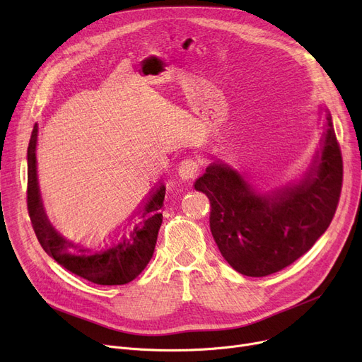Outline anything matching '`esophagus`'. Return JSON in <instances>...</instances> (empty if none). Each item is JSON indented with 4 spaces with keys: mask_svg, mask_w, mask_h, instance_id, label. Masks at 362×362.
<instances>
[{
    "mask_svg": "<svg viewBox=\"0 0 362 362\" xmlns=\"http://www.w3.org/2000/svg\"><path fill=\"white\" fill-rule=\"evenodd\" d=\"M202 168V161L197 157H187L180 161L179 164V176L183 180H194L198 177L199 171Z\"/></svg>",
    "mask_w": 362,
    "mask_h": 362,
    "instance_id": "34e87169",
    "label": "esophagus"
}]
</instances>
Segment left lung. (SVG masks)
Wrapping results in <instances>:
<instances>
[{"mask_svg":"<svg viewBox=\"0 0 362 362\" xmlns=\"http://www.w3.org/2000/svg\"><path fill=\"white\" fill-rule=\"evenodd\" d=\"M341 182V151L327 116L318 163L299 185L259 197L235 170L213 163L195 189L210 199V229L224 259L243 276L264 277L295 262L327 230Z\"/></svg>","mask_w":362,"mask_h":362,"instance_id":"8db88e82","label":"left lung"}]
</instances>
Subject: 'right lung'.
Listing matches in <instances>:
<instances>
[{
    "label": "right lung",
    "instance_id": "1",
    "mask_svg": "<svg viewBox=\"0 0 362 362\" xmlns=\"http://www.w3.org/2000/svg\"><path fill=\"white\" fill-rule=\"evenodd\" d=\"M35 124L28 148V211L33 232L44 251L70 273L104 286L136 279L152 258L163 223L165 186L160 183L144 204L112 232L93 239H73L49 221L36 177Z\"/></svg>",
    "mask_w": 362,
    "mask_h": 362
}]
</instances>
